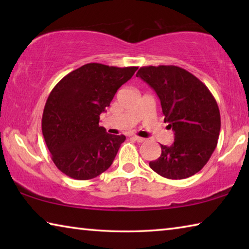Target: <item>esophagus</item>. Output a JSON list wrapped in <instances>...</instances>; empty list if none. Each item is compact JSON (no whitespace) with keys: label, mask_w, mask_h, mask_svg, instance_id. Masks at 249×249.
<instances>
[{"label":"esophagus","mask_w":249,"mask_h":249,"mask_svg":"<svg viewBox=\"0 0 249 249\" xmlns=\"http://www.w3.org/2000/svg\"><path fill=\"white\" fill-rule=\"evenodd\" d=\"M132 138H133V140H134L135 142H145V141H146L145 138L140 137V136H133Z\"/></svg>","instance_id":"34e87169"}]
</instances>
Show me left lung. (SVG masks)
Segmentation results:
<instances>
[{
	"label": "left lung",
	"mask_w": 249,
	"mask_h": 249,
	"mask_svg": "<svg viewBox=\"0 0 249 249\" xmlns=\"http://www.w3.org/2000/svg\"><path fill=\"white\" fill-rule=\"evenodd\" d=\"M153 88L161 104L165 123L175 132L171 146L149 166L167 179L189 178L203 168L216 148L221 129L217 103L196 75L177 66L142 67L136 73Z\"/></svg>",
	"instance_id": "8db88e82"
}]
</instances>
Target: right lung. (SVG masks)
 I'll return each instance as SVG.
<instances>
[{"instance_id":"obj_1","label":"right lung","mask_w":249,"mask_h":249,"mask_svg":"<svg viewBox=\"0 0 249 249\" xmlns=\"http://www.w3.org/2000/svg\"><path fill=\"white\" fill-rule=\"evenodd\" d=\"M138 67L87 64L71 71L46 101L41 130L54 165L75 180H89L111 167L124 135L107 134L100 114Z\"/></svg>"}]
</instances>
